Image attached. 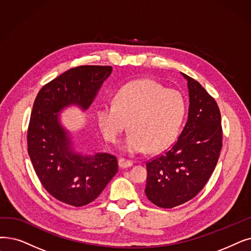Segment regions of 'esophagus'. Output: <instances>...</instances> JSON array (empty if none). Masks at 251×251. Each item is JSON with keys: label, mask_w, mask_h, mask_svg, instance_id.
Instances as JSON below:
<instances>
[{"label": "esophagus", "mask_w": 251, "mask_h": 251, "mask_svg": "<svg viewBox=\"0 0 251 251\" xmlns=\"http://www.w3.org/2000/svg\"><path fill=\"white\" fill-rule=\"evenodd\" d=\"M133 165V161L131 160H128L125 158H120L119 159V166L122 167V168H126V167H130Z\"/></svg>", "instance_id": "1"}]
</instances>
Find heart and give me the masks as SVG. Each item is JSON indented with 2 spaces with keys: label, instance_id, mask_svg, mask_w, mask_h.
I'll return each mask as SVG.
<instances>
[{
  "label": "heart",
  "instance_id": "heart-1",
  "mask_svg": "<svg viewBox=\"0 0 251 251\" xmlns=\"http://www.w3.org/2000/svg\"><path fill=\"white\" fill-rule=\"evenodd\" d=\"M186 114L180 93L164 89L160 84L144 79L120 88L114 103H103L97 112L101 132L116 143L129 123L130 133L122 149L129 154L165 150L176 139Z\"/></svg>",
  "mask_w": 251,
  "mask_h": 251
}]
</instances>
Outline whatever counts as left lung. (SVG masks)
I'll use <instances>...</instances> for the list:
<instances>
[{
	"label": "left lung",
	"mask_w": 251,
	"mask_h": 251,
	"mask_svg": "<svg viewBox=\"0 0 251 251\" xmlns=\"http://www.w3.org/2000/svg\"><path fill=\"white\" fill-rule=\"evenodd\" d=\"M188 80V121L167 151L147 162L148 199L162 208H173L193 199L208 181L223 147L219 105L202 85Z\"/></svg>",
	"instance_id": "obj_1"
}]
</instances>
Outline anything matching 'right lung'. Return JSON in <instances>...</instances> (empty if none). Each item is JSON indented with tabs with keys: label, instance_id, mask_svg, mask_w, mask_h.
<instances>
[{
	"label": "right lung",
	"instance_id": "right-lung-1",
	"mask_svg": "<svg viewBox=\"0 0 251 251\" xmlns=\"http://www.w3.org/2000/svg\"><path fill=\"white\" fill-rule=\"evenodd\" d=\"M112 70L110 65L73 68L43 86L32 105L28 156L42 186L62 203L75 207L91 203L118 172L115 156H84L75 151L57 115L71 104L87 110Z\"/></svg>",
	"mask_w": 251,
	"mask_h": 251
}]
</instances>
